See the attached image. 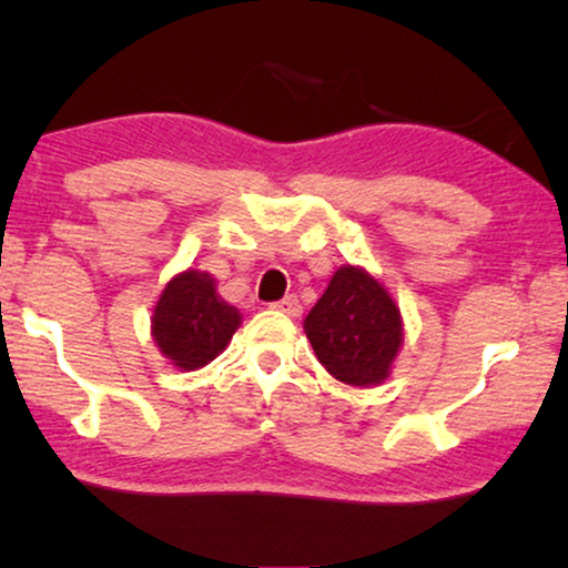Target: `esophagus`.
I'll return each mask as SVG.
<instances>
[{
    "mask_svg": "<svg viewBox=\"0 0 568 568\" xmlns=\"http://www.w3.org/2000/svg\"><path fill=\"white\" fill-rule=\"evenodd\" d=\"M273 307H275V311L285 313V315H291V318H297V315L303 313V305H301V301H297L295 295H287V297H283V301L273 303Z\"/></svg>",
    "mask_w": 568,
    "mask_h": 568,
    "instance_id": "esophagus-1",
    "label": "esophagus"
}]
</instances>
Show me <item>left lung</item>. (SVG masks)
<instances>
[{"label": "left lung", "mask_w": 568, "mask_h": 568, "mask_svg": "<svg viewBox=\"0 0 568 568\" xmlns=\"http://www.w3.org/2000/svg\"><path fill=\"white\" fill-rule=\"evenodd\" d=\"M303 331L315 358L341 383L381 386L403 345L400 307L388 287L361 265H341L305 315Z\"/></svg>", "instance_id": "8db88e82"}]
</instances>
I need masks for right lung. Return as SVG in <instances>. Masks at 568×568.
Listing matches in <instances>:
<instances>
[{"label": "right lung", "instance_id": "add662e5", "mask_svg": "<svg viewBox=\"0 0 568 568\" xmlns=\"http://www.w3.org/2000/svg\"><path fill=\"white\" fill-rule=\"evenodd\" d=\"M243 315L217 295L215 277L187 271L170 277L152 307L150 333L160 353L180 371H197L215 361L233 341Z\"/></svg>", "mask_w": 568, "mask_h": 568}]
</instances>
